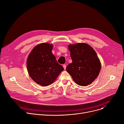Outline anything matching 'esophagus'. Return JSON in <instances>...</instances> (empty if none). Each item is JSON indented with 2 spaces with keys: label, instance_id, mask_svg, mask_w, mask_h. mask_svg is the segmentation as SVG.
<instances>
[{
  "label": "esophagus",
  "instance_id": "34e87169",
  "mask_svg": "<svg viewBox=\"0 0 124 124\" xmlns=\"http://www.w3.org/2000/svg\"><path fill=\"white\" fill-rule=\"evenodd\" d=\"M63 66V67H64V69L65 70V69H66V65H65V64H64Z\"/></svg>",
  "mask_w": 124,
  "mask_h": 124
}]
</instances>
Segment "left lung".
I'll return each mask as SVG.
<instances>
[{"mask_svg": "<svg viewBox=\"0 0 124 124\" xmlns=\"http://www.w3.org/2000/svg\"><path fill=\"white\" fill-rule=\"evenodd\" d=\"M72 63L66 67V71L78 85L87 86L98 76L101 64L94 49L86 43L69 45Z\"/></svg>", "mask_w": 124, "mask_h": 124, "instance_id": "obj_1", "label": "left lung"}]
</instances>
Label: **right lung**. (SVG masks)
<instances>
[{
  "label": "right lung",
  "mask_w": 124,
  "mask_h": 124,
  "mask_svg": "<svg viewBox=\"0 0 124 124\" xmlns=\"http://www.w3.org/2000/svg\"><path fill=\"white\" fill-rule=\"evenodd\" d=\"M53 45L46 43L38 45L30 53L27 67L30 76L37 83L47 86L53 83L64 70L52 52Z\"/></svg>",
  "instance_id": "right-lung-1"
}]
</instances>
